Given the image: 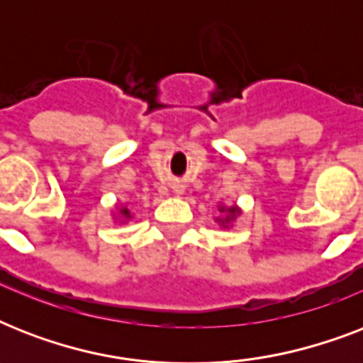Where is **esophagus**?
<instances>
[{"label":"esophagus","instance_id":"34e87169","mask_svg":"<svg viewBox=\"0 0 363 363\" xmlns=\"http://www.w3.org/2000/svg\"><path fill=\"white\" fill-rule=\"evenodd\" d=\"M175 192H177V194H181V192H182V186H179V184H177V186H175Z\"/></svg>","mask_w":363,"mask_h":363}]
</instances>
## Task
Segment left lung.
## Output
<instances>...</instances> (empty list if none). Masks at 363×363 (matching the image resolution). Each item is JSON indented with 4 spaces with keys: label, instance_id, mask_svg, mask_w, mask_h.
Wrapping results in <instances>:
<instances>
[{
    "label": "left lung",
    "instance_id": "1",
    "mask_svg": "<svg viewBox=\"0 0 363 363\" xmlns=\"http://www.w3.org/2000/svg\"><path fill=\"white\" fill-rule=\"evenodd\" d=\"M228 213H230V218H226V220H232V216L235 215V209H228Z\"/></svg>",
    "mask_w": 363,
    "mask_h": 363
}]
</instances>
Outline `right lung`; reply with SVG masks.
<instances>
[{
    "instance_id": "add662e5",
    "label": "right lung",
    "mask_w": 363,
    "mask_h": 363,
    "mask_svg": "<svg viewBox=\"0 0 363 363\" xmlns=\"http://www.w3.org/2000/svg\"><path fill=\"white\" fill-rule=\"evenodd\" d=\"M122 213H124V215H125V216L130 215V211H128V209H122Z\"/></svg>"
}]
</instances>
